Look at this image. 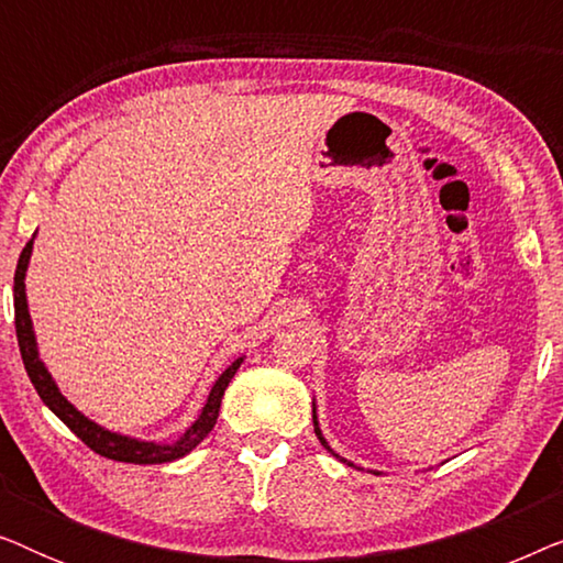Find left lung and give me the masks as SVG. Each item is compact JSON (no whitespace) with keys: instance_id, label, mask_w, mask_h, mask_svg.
I'll use <instances>...</instances> for the list:
<instances>
[{"instance_id":"obj_1","label":"left lung","mask_w":563,"mask_h":563,"mask_svg":"<svg viewBox=\"0 0 563 563\" xmlns=\"http://www.w3.org/2000/svg\"><path fill=\"white\" fill-rule=\"evenodd\" d=\"M312 422H314V435H318V438H320V443L325 445V449L330 451V445L325 443V438H322V433H320V428H318V418H314V412H312Z\"/></svg>"}]
</instances>
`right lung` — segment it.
<instances>
[{"label": "right lung", "instance_id": "1", "mask_svg": "<svg viewBox=\"0 0 563 563\" xmlns=\"http://www.w3.org/2000/svg\"><path fill=\"white\" fill-rule=\"evenodd\" d=\"M30 251H33V241H27L25 249L20 253L18 268H14V330H18V343H20V353H22V364H25V372L33 382V387L45 405L51 407L53 415H58L60 420L71 428V433L76 438H81V443H87L91 451L99 453V456L112 459V461H125V464H166V461L181 459L195 449L199 441H205L207 433L214 428L220 415V402L222 395H225L230 379H233L238 366H241V358L235 361L233 366H228L225 372L207 397V405L199 418L195 420L187 433L181 435V441L176 443H143L135 441V438H125L118 433H110V430L99 428L97 422H91L89 418L76 410L71 402H66L64 395H60L56 384H53L51 374L45 372L43 361L37 358V349H35V335H33V322H30L27 314V299H25V272H27V261H30Z\"/></svg>", "mask_w": 563, "mask_h": 563}]
</instances>
